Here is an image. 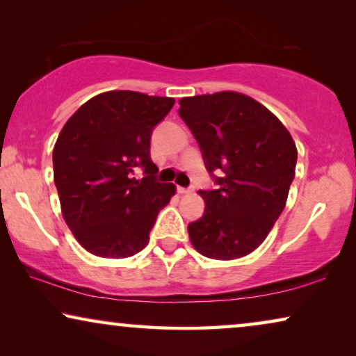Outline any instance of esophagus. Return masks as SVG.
Returning a JSON list of instances; mask_svg holds the SVG:
<instances>
[{"label": "esophagus", "instance_id": "1", "mask_svg": "<svg viewBox=\"0 0 356 356\" xmlns=\"http://www.w3.org/2000/svg\"><path fill=\"white\" fill-rule=\"evenodd\" d=\"M193 191V188H183V186H178V193L179 194H188V193H191Z\"/></svg>", "mask_w": 356, "mask_h": 356}]
</instances>
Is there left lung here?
<instances>
[{
  "instance_id": "8db88e82",
  "label": "left lung",
  "mask_w": 356,
  "mask_h": 356,
  "mask_svg": "<svg viewBox=\"0 0 356 356\" xmlns=\"http://www.w3.org/2000/svg\"><path fill=\"white\" fill-rule=\"evenodd\" d=\"M178 115L217 184L199 191L206 209L188 225L193 246L211 259L250 254L285 207L298 157L293 139L266 106L238 92L186 97Z\"/></svg>"
}]
</instances>
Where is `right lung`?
I'll use <instances>...</instances> for the list:
<instances>
[{
	"mask_svg": "<svg viewBox=\"0 0 356 356\" xmlns=\"http://www.w3.org/2000/svg\"><path fill=\"white\" fill-rule=\"evenodd\" d=\"M175 104L170 97L111 90L87 100L63 126L53 175L63 217L76 240L100 257L134 256L149 243L175 194L157 181L150 138ZM138 168L145 178H134Z\"/></svg>",
	"mask_w": 356,
	"mask_h": 356,
	"instance_id": "right-lung-1",
	"label": "right lung"
}]
</instances>
